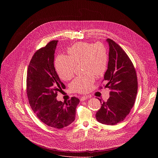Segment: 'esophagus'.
I'll list each match as a JSON object with an SVG mask.
<instances>
[{"label":"esophagus","mask_w":158,"mask_h":158,"mask_svg":"<svg viewBox=\"0 0 158 158\" xmlns=\"http://www.w3.org/2000/svg\"><path fill=\"white\" fill-rule=\"evenodd\" d=\"M88 98V96H83L81 97V101L83 102L85 100H86Z\"/></svg>","instance_id":"34e87169"}]
</instances>
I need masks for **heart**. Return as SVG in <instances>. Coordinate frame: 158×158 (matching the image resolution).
Returning a JSON list of instances; mask_svg holds the SVG:
<instances>
[{
    "mask_svg": "<svg viewBox=\"0 0 158 158\" xmlns=\"http://www.w3.org/2000/svg\"><path fill=\"white\" fill-rule=\"evenodd\" d=\"M69 56L60 55L55 60V68L60 78L68 81L73 76L75 65L82 63L85 76L76 78L71 83V89L84 93L90 90L94 82L93 74L103 75L106 70L108 54L106 46L102 43L91 44L80 42L71 46L68 50Z\"/></svg>",
    "mask_w": 158,
    "mask_h": 158,
    "instance_id": "1",
    "label": "heart"
}]
</instances>
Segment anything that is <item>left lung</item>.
<instances>
[{"instance_id": "1", "label": "left lung", "mask_w": 158, "mask_h": 158, "mask_svg": "<svg viewBox=\"0 0 158 158\" xmlns=\"http://www.w3.org/2000/svg\"><path fill=\"white\" fill-rule=\"evenodd\" d=\"M106 41L110 50L104 80L106 82L105 88L110 90V97L107 102L102 103L95 117L101 123L114 125L123 120L133 108L137 92V80L135 69L125 51L112 40Z\"/></svg>"}]
</instances>
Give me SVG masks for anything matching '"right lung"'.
Wrapping results in <instances>:
<instances>
[{"instance_id": "obj_1", "label": "right lung", "mask_w": 158, "mask_h": 158, "mask_svg": "<svg viewBox=\"0 0 158 158\" xmlns=\"http://www.w3.org/2000/svg\"><path fill=\"white\" fill-rule=\"evenodd\" d=\"M58 41H52L37 50L27 70V92L30 105L38 118L45 125L63 128L75 118L80 100L72 97L68 102L56 99L58 91L66 89L54 67L55 52Z\"/></svg>"}]
</instances>
